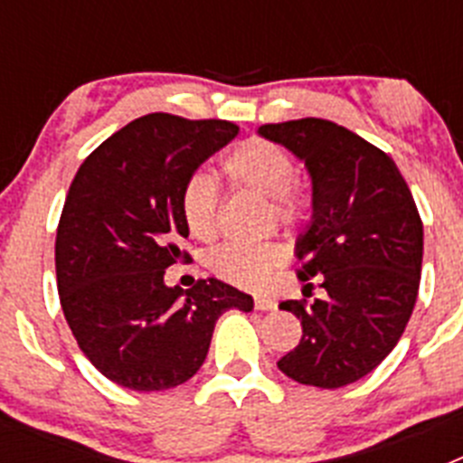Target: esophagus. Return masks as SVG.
<instances>
[{
    "label": "esophagus",
    "mask_w": 463,
    "mask_h": 463,
    "mask_svg": "<svg viewBox=\"0 0 463 463\" xmlns=\"http://www.w3.org/2000/svg\"><path fill=\"white\" fill-rule=\"evenodd\" d=\"M255 308H257V310H276L278 304H276V301H273V298L257 297V298H255Z\"/></svg>",
    "instance_id": "34e87169"
}]
</instances>
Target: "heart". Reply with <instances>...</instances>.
Returning a JSON list of instances; mask_svg holds the SVG:
<instances>
[{"mask_svg":"<svg viewBox=\"0 0 463 463\" xmlns=\"http://www.w3.org/2000/svg\"><path fill=\"white\" fill-rule=\"evenodd\" d=\"M224 174L239 187L257 192L273 202L278 222L297 224L308 211V199L297 187V165L288 150L269 138H245L224 157ZM220 187L215 178L196 171L187 178L181 194V211L190 234L199 241H211L220 224ZM280 245H239L227 243L208 257L213 273L236 288H264L282 264Z\"/></svg>","mask_w":463,"mask_h":463,"instance_id":"b5f03b06","label":"heart"}]
</instances>
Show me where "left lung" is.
Returning <instances> with one entry per match:
<instances>
[{"label":"left lung","mask_w":463,"mask_h":463,"mask_svg":"<svg viewBox=\"0 0 463 463\" xmlns=\"http://www.w3.org/2000/svg\"><path fill=\"white\" fill-rule=\"evenodd\" d=\"M306 165L313 218L297 241L298 278L322 276L326 297L282 301L304 336L278 369L301 384L336 390L394 350L415 308L424 232L394 159L336 122L320 118L261 125ZM310 285V282H308Z\"/></svg>","instance_id":"obj_1"}]
</instances>
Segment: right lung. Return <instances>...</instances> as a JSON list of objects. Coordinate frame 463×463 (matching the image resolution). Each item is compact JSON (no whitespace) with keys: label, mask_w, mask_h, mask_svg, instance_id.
Wrapping results in <instances>:
<instances>
[{"label":"right lung","mask_w":463,"mask_h":463,"mask_svg":"<svg viewBox=\"0 0 463 463\" xmlns=\"http://www.w3.org/2000/svg\"><path fill=\"white\" fill-rule=\"evenodd\" d=\"M239 134L227 120L150 113L90 153L57 224V292L73 338L120 387L162 392L202 369L213 329L252 297L208 278L169 288L165 271L190 260L181 211L187 178Z\"/></svg>","instance_id":"right-lung-1"}]
</instances>
